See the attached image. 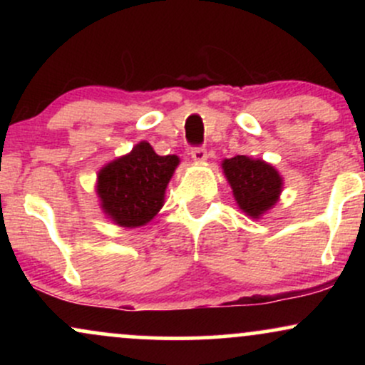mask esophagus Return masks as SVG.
<instances>
[{"mask_svg": "<svg viewBox=\"0 0 365 365\" xmlns=\"http://www.w3.org/2000/svg\"><path fill=\"white\" fill-rule=\"evenodd\" d=\"M190 154H192V159L197 163H202L206 161L207 158V150L202 148V145H195V148L190 149Z\"/></svg>", "mask_w": 365, "mask_h": 365, "instance_id": "esophagus-1", "label": "esophagus"}]
</instances>
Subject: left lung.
<instances>
[{
  "instance_id": "1",
  "label": "left lung",
  "mask_w": 365,
  "mask_h": 365,
  "mask_svg": "<svg viewBox=\"0 0 365 365\" xmlns=\"http://www.w3.org/2000/svg\"><path fill=\"white\" fill-rule=\"evenodd\" d=\"M223 170L237 204L249 216L259 217L271 209L282 192V177L261 159L235 156L225 159Z\"/></svg>"
}]
</instances>
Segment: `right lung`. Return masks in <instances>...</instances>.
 Instances as JSON below:
<instances>
[{
  "label": "right lung",
  "mask_w": 365,
  "mask_h": 365,
  "mask_svg": "<svg viewBox=\"0 0 365 365\" xmlns=\"http://www.w3.org/2000/svg\"><path fill=\"white\" fill-rule=\"evenodd\" d=\"M178 163L177 156H159L148 142L137 144L132 153L99 171L98 195L104 212L127 228L149 223L163 206Z\"/></svg>",
  "instance_id": "right-lung-1"
}]
</instances>
